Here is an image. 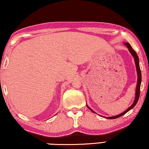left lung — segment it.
<instances>
[{
    "label": "left lung",
    "mask_w": 149,
    "mask_h": 149,
    "mask_svg": "<svg viewBox=\"0 0 149 149\" xmlns=\"http://www.w3.org/2000/svg\"><path fill=\"white\" fill-rule=\"evenodd\" d=\"M125 45L127 47L128 49H129L130 53L133 55V58H134V60H135V65H136V69H137V76H138V79H137V87H136V93H135V99L134 100V102L133 103V104L130 107H129L127 108V110H126L125 112H123L122 114H120L119 115H117L116 116H112V117H109V118H108V119H115V118H118L120 116H122L124 115L125 114H126L128 111H130L131 109H132V108L135 107L137 104V102H138V100H139V96H140V87H141V70H140V67H139V58L137 53H136V52L133 49V48L132 47V46L129 44L127 43V42H125ZM89 108V109H90L92 111L93 113H95L94 111L92 110L91 108L87 107Z\"/></svg>",
    "instance_id": "obj_1"
}]
</instances>
